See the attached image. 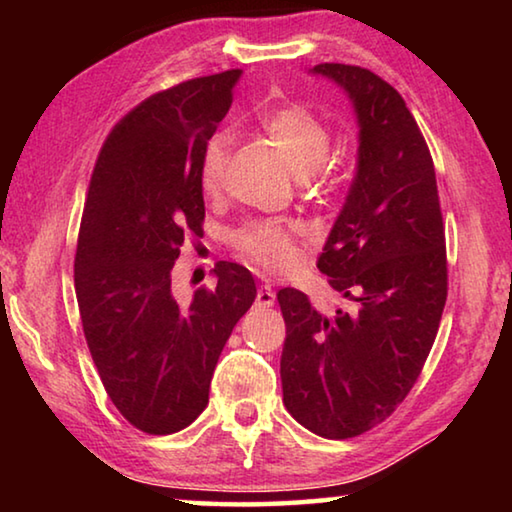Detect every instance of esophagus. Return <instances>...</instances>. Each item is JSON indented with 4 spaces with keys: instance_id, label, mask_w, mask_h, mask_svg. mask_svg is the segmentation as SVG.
<instances>
[{
    "instance_id": "esophagus-1",
    "label": "esophagus",
    "mask_w": 512,
    "mask_h": 512,
    "mask_svg": "<svg viewBox=\"0 0 512 512\" xmlns=\"http://www.w3.org/2000/svg\"><path fill=\"white\" fill-rule=\"evenodd\" d=\"M275 302V291L268 287V284H262V287L257 289V298H255V305L259 309H266V307H273Z\"/></svg>"
}]
</instances>
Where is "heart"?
I'll use <instances>...</instances> for the list:
<instances>
[{"label":"heart","instance_id":"obj_1","mask_svg":"<svg viewBox=\"0 0 512 512\" xmlns=\"http://www.w3.org/2000/svg\"><path fill=\"white\" fill-rule=\"evenodd\" d=\"M264 133L291 171L300 178L316 173L332 149V133L323 119L302 106H289L271 112L264 119ZM228 135L216 133L207 140L201 158V185L205 194H214L221 187L225 164H228ZM302 228L296 223L255 221L235 235V248L248 262L266 271H289L298 262V239Z\"/></svg>","mask_w":512,"mask_h":512}]
</instances>
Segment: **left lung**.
I'll list each match as a JSON object with an SVG mask.
<instances>
[{"mask_svg": "<svg viewBox=\"0 0 512 512\" xmlns=\"http://www.w3.org/2000/svg\"><path fill=\"white\" fill-rule=\"evenodd\" d=\"M311 74L348 94L359 126L357 173L316 264L354 309L325 316L302 291H277L280 377L293 418L343 440L384 422L429 357L447 300L445 228L431 153L400 92L354 65Z\"/></svg>", "mask_w": 512, "mask_h": 512, "instance_id": "obj_1", "label": "left lung"}]
</instances>
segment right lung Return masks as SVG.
Here are the masks:
<instances>
[{
  "instance_id": "add662e5",
  "label": "right lung",
  "mask_w": 512,
  "mask_h": 512,
  "mask_svg": "<svg viewBox=\"0 0 512 512\" xmlns=\"http://www.w3.org/2000/svg\"><path fill=\"white\" fill-rule=\"evenodd\" d=\"M241 69L153 94L119 121L94 167L74 287L85 341L108 397L146 433L192 424L232 327L255 302L246 266L221 262L216 289L187 305L171 268L187 235H201L203 149L232 103Z\"/></svg>"
}]
</instances>
